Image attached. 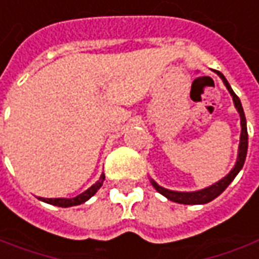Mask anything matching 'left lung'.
<instances>
[{
    "label": "left lung",
    "mask_w": 259,
    "mask_h": 259,
    "mask_svg": "<svg viewBox=\"0 0 259 259\" xmlns=\"http://www.w3.org/2000/svg\"><path fill=\"white\" fill-rule=\"evenodd\" d=\"M217 72V75L220 78L223 79V82H224V85L227 86V89H228V92L230 95L233 96L234 100V105H235V109L238 110V113H240L241 117V136H240V147H238V157H237V163H235V166L234 168L230 171V173L227 174L224 179H221L217 183H214L212 186L210 187H205L203 190H198V191H173V190H167L164 187H161L159 186L157 183L154 180H152V184L154 189L159 191L160 194H163V196L168 198V200H171L174 203H179V204H205V203H210L212 201L215 197H218L224 190L230 186V183L235 179V176L240 173V170L244 166V161H245V157H247V150H248V132H247V120H245V115H244V109H242V105H241V100L240 98L234 93V91L231 89V86L228 83V80L226 79V76L221 73V72Z\"/></svg>",
    "instance_id": "obj_1"
}]
</instances>
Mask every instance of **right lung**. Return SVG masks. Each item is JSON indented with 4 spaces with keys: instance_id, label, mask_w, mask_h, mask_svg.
Listing matches in <instances>:
<instances>
[{
    "instance_id": "1",
    "label": "right lung",
    "mask_w": 259,
    "mask_h": 259,
    "mask_svg": "<svg viewBox=\"0 0 259 259\" xmlns=\"http://www.w3.org/2000/svg\"><path fill=\"white\" fill-rule=\"evenodd\" d=\"M103 180H105V174L102 173L99 180L96 181L92 187H89V189L86 190V191H83L82 194L73 197V198H41V197H39V200H42L44 203L52 204V205H58V207H72V205H79V204L85 203V201H88L91 197L96 194V191L102 187Z\"/></svg>"
}]
</instances>
